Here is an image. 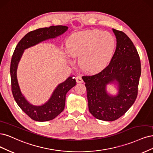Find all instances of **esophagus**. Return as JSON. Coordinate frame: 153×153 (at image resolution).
I'll use <instances>...</instances> for the list:
<instances>
[{
	"mask_svg": "<svg viewBox=\"0 0 153 153\" xmlns=\"http://www.w3.org/2000/svg\"><path fill=\"white\" fill-rule=\"evenodd\" d=\"M76 82L77 83H82L83 82V80H82V78L81 76H77L76 78Z\"/></svg>",
	"mask_w": 153,
	"mask_h": 153,
	"instance_id": "1",
	"label": "esophagus"
}]
</instances>
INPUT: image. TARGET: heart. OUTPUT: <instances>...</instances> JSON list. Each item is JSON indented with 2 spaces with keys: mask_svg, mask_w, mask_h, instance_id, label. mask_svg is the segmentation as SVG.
<instances>
[{
  "mask_svg": "<svg viewBox=\"0 0 153 153\" xmlns=\"http://www.w3.org/2000/svg\"><path fill=\"white\" fill-rule=\"evenodd\" d=\"M116 47L112 33L98 30L77 32L68 37L67 51L73 57H79V65L83 71L97 72L111 62Z\"/></svg>",
  "mask_w": 153,
  "mask_h": 153,
  "instance_id": "obj_1",
  "label": "heart"
}]
</instances>
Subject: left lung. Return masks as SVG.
<instances>
[{"mask_svg":"<svg viewBox=\"0 0 153 153\" xmlns=\"http://www.w3.org/2000/svg\"><path fill=\"white\" fill-rule=\"evenodd\" d=\"M116 37V49L109 65L99 73L82 77L85 82L91 114L97 119L112 121L117 120L135 102L141 74L140 60L137 50L126 34L112 29ZM115 83L118 93L108 94L107 84Z\"/></svg>","mask_w":153,"mask_h":153,"instance_id":"8db88e82","label":"left lung"}]
</instances>
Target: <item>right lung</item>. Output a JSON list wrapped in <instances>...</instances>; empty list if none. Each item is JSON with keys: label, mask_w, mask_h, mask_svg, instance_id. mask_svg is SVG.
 <instances>
[{"label": "right lung", "mask_w": 153, "mask_h": 153, "mask_svg": "<svg viewBox=\"0 0 153 153\" xmlns=\"http://www.w3.org/2000/svg\"><path fill=\"white\" fill-rule=\"evenodd\" d=\"M68 27L63 25L51 26L37 29L27 33L18 42L11 58L10 74L11 90L14 100L22 110L31 119L36 121H47L53 120L63 111L67 93L76 85L73 76L57 86L48 101L41 105H33L29 103L20 90L17 79V68L24 50L42 41L54 39L63 34Z\"/></svg>", "instance_id": "right-lung-1"}]
</instances>
